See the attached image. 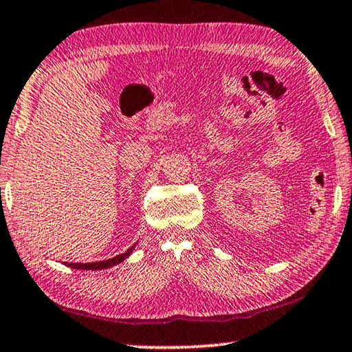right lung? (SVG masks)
Returning <instances> with one entry per match:
<instances>
[{"mask_svg":"<svg viewBox=\"0 0 352 352\" xmlns=\"http://www.w3.org/2000/svg\"><path fill=\"white\" fill-rule=\"evenodd\" d=\"M136 244L135 246H131L130 249L126 250V252L114 256V258H109V260H103V261H94V263H67V261H64L65 266H70L72 270H86V271H97V270H106V267H113L116 265H119L124 261L125 258H128L133 254V250H135Z\"/></svg>","mask_w":352,"mask_h":352,"instance_id":"obj_1","label":"right lung"}]
</instances>
